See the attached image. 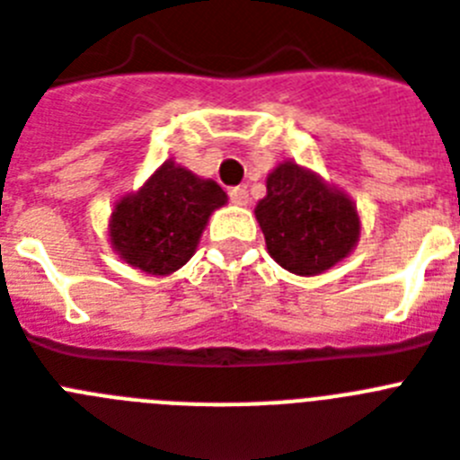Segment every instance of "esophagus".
<instances>
[{
    "label": "esophagus",
    "instance_id": "34e87169",
    "mask_svg": "<svg viewBox=\"0 0 460 460\" xmlns=\"http://www.w3.org/2000/svg\"><path fill=\"white\" fill-rule=\"evenodd\" d=\"M229 200L234 203V206H245V203H248V191H245L243 187H231Z\"/></svg>",
    "mask_w": 460,
    "mask_h": 460
}]
</instances>
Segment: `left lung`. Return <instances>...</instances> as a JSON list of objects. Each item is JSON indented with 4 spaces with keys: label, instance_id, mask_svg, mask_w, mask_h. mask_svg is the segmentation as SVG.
I'll list each match as a JSON object with an SVG mask.
<instances>
[{
    "label": "left lung",
    "instance_id": "8db88e82",
    "mask_svg": "<svg viewBox=\"0 0 460 460\" xmlns=\"http://www.w3.org/2000/svg\"><path fill=\"white\" fill-rule=\"evenodd\" d=\"M257 222L278 264L296 276H315L341 261L360 236V219L341 191L296 164H280L266 180Z\"/></svg>",
    "mask_w": 460,
    "mask_h": 460
}]
</instances>
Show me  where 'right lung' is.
Segmentation results:
<instances>
[{
    "label": "right lung",
    "instance_id": "1",
    "mask_svg": "<svg viewBox=\"0 0 460 460\" xmlns=\"http://www.w3.org/2000/svg\"><path fill=\"white\" fill-rule=\"evenodd\" d=\"M224 203L226 194L217 182L165 161L137 194L117 203L111 245L140 271L172 273L191 260L210 212Z\"/></svg>",
    "mask_w": 460,
    "mask_h": 460
}]
</instances>
